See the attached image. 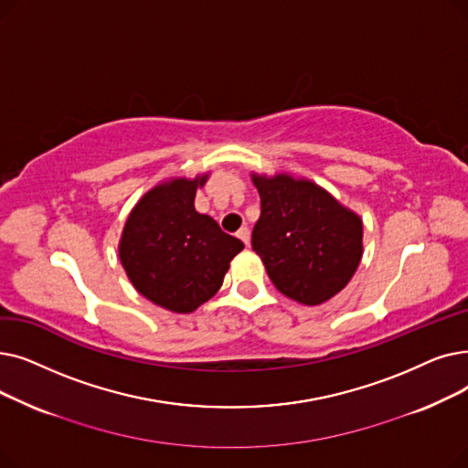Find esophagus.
Listing matches in <instances>:
<instances>
[{"label": "esophagus", "instance_id": "esophagus-1", "mask_svg": "<svg viewBox=\"0 0 468 468\" xmlns=\"http://www.w3.org/2000/svg\"><path fill=\"white\" fill-rule=\"evenodd\" d=\"M238 238L246 243V246H250V239H251V230L248 229V227H241L239 230H238Z\"/></svg>", "mask_w": 468, "mask_h": 468}]
</instances>
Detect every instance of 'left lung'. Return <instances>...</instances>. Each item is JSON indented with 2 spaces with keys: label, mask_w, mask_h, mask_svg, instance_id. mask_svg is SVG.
<instances>
[{
  "label": "left lung",
  "mask_w": 468,
  "mask_h": 468,
  "mask_svg": "<svg viewBox=\"0 0 468 468\" xmlns=\"http://www.w3.org/2000/svg\"><path fill=\"white\" fill-rule=\"evenodd\" d=\"M253 181L261 217L251 248L278 292L310 306L337 295L362 259V220L314 183L289 175Z\"/></svg>",
  "instance_id": "8db88e82"
}]
</instances>
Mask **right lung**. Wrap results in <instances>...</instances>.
Masks as SVG:
<instances>
[{
	"instance_id": "right-lung-1",
	"label": "right lung",
	"mask_w": 468,
	"mask_h": 468,
	"mask_svg": "<svg viewBox=\"0 0 468 468\" xmlns=\"http://www.w3.org/2000/svg\"><path fill=\"white\" fill-rule=\"evenodd\" d=\"M196 181L175 179L150 190L131 211L122 243L123 269L154 304L192 313L222 285L243 243L220 230L217 220L194 209Z\"/></svg>"
}]
</instances>
